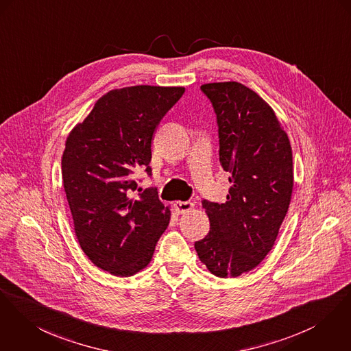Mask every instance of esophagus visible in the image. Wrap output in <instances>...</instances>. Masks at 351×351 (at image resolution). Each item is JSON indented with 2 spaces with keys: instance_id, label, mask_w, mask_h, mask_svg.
<instances>
[{
  "instance_id": "34e87169",
  "label": "esophagus",
  "mask_w": 351,
  "mask_h": 351,
  "mask_svg": "<svg viewBox=\"0 0 351 351\" xmlns=\"http://www.w3.org/2000/svg\"><path fill=\"white\" fill-rule=\"evenodd\" d=\"M173 207H175V211H176L178 215L186 214V213H189L191 210H193V204L191 202H175Z\"/></svg>"
}]
</instances>
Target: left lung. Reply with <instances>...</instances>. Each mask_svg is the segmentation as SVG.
<instances>
[{
	"label": "left lung",
	"mask_w": 351,
	"mask_h": 351,
	"mask_svg": "<svg viewBox=\"0 0 351 351\" xmlns=\"http://www.w3.org/2000/svg\"><path fill=\"white\" fill-rule=\"evenodd\" d=\"M219 127V160L230 173L227 202L203 200L208 235L195 243L199 259L219 278L255 269L271 251L294 187L293 151L274 109L237 81L203 84Z\"/></svg>",
	"instance_id": "obj_1"
}]
</instances>
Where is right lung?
<instances>
[{"instance_id":"add662e5","label":"right lung","mask_w":351,"mask_h":351,"mask_svg":"<svg viewBox=\"0 0 351 351\" xmlns=\"http://www.w3.org/2000/svg\"><path fill=\"white\" fill-rule=\"evenodd\" d=\"M184 90L152 85L112 89L66 137L61 172L75 234L89 261L112 275L131 276L145 269L169 224V207L158 191L134 195V178L138 169L151 175L154 134Z\"/></svg>"}]
</instances>
